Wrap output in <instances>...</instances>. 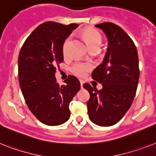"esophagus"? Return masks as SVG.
I'll list each match as a JSON object with an SVG mask.
<instances>
[{
	"label": "esophagus",
	"mask_w": 156,
	"mask_h": 156,
	"mask_svg": "<svg viewBox=\"0 0 156 156\" xmlns=\"http://www.w3.org/2000/svg\"><path fill=\"white\" fill-rule=\"evenodd\" d=\"M80 84H81V87H83V84H84V81L82 80H80Z\"/></svg>",
	"instance_id": "1"
}]
</instances>
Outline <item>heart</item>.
Returning a JSON list of instances; mask_svg holds the SVG:
<instances>
[{
	"instance_id": "heart-1",
	"label": "heart",
	"mask_w": 156,
	"mask_h": 156,
	"mask_svg": "<svg viewBox=\"0 0 156 156\" xmlns=\"http://www.w3.org/2000/svg\"><path fill=\"white\" fill-rule=\"evenodd\" d=\"M82 36L86 40V44L88 45L90 50L99 49L101 42L102 37L100 32L97 31L94 28H86L82 31ZM70 40V36H68L66 40H64L62 44V53L64 56H67V46ZM93 66L90 62H74L70 67V71L73 74L78 76V77H84L86 75L90 70H92Z\"/></svg>"
}]
</instances>
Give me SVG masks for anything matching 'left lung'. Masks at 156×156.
Instances as JSON below:
<instances>
[{
    "instance_id": "8db88e82",
    "label": "left lung",
    "mask_w": 156,
    "mask_h": 156,
    "mask_svg": "<svg viewBox=\"0 0 156 156\" xmlns=\"http://www.w3.org/2000/svg\"><path fill=\"white\" fill-rule=\"evenodd\" d=\"M95 26L108 40L102 63L92 73L93 79L103 88L98 90L89 83L83 87L90 95L87 102L90 120L99 126H111L125 116L134 100L140 77L138 55L133 40L118 25L105 22Z\"/></svg>"
}]
</instances>
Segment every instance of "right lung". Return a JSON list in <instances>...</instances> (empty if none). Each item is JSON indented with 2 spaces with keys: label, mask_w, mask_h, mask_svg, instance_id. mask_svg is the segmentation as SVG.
Instances as JSON below:
<instances>
[{
  "label": "right lung",
  "mask_w": 156,
  "mask_h": 156,
  "mask_svg": "<svg viewBox=\"0 0 156 156\" xmlns=\"http://www.w3.org/2000/svg\"><path fill=\"white\" fill-rule=\"evenodd\" d=\"M78 24L48 21L26 39L18 58V77L27 107L44 125L55 126L70 118L69 104L80 90V82L69 75L60 86L55 78L63 61L62 44Z\"/></svg>",
  "instance_id": "1"
}]
</instances>
